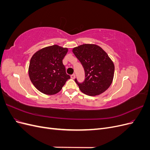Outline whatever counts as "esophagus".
<instances>
[{"label":"esophagus","instance_id":"obj_1","mask_svg":"<svg viewBox=\"0 0 150 150\" xmlns=\"http://www.w3.org/2000/svg\"><path fill=\"white\" fill-rule=\"evenodd\" d=\"M71 78L72 79H74V78H76V75H75V74H72V75L71 76Z\"/></svg>","mask_w":150,"mask_h":150}]
</instances>
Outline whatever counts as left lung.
<instances>
[{"label": "left lung", "instance_id": "obj_1", "mask_svg": "<svg viewBox=\"0 0 150 150\" xmlns=\"http://www.w3.org/2000/svg\"><path fill=\"white\" fill-rule=\"evenodd\" d=\"M72 52L82 64L85 80L79 83L81 92L88 96L101 94L111 86L115 73L114 63L108 54L98 45L84 44L76 47Z\"/></svg>", "mask_w": 150, "mask_h": 150}]
</instances>
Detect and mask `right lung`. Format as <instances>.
Returning a JSON list of instances; mask_svg holds the SVG:
<instances>
[{
    "label": "right lung",
    "instance_id": "1",
    "mask_svg": "<svg viewBox=\"0 0 150 150\" xmlns=\"http://www.w3.org/2000/svg\"><path fill=\"white\" fill-rule=\"evenodd\" d=\"M67 51L66 47L53 45L39 50L31 57L29 78L39 91L47 95L55 94L70 79L62 63Z\"/></svg>",
    "mask_w": 150,
    "mask_h": 150
}]
</instances>
